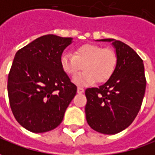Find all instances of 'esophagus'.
Masks as SVG:
<instances>
[{
	"instance_id": "1",
	"label": "esophagus",
	"mask_w": 155,
	"mask_h": 155,
	"mask_svg": "<svg viewBox=\"0 0 155 155\" xmlns=\"http://www.w3.org/2000/svg\"><path fill=\"white\" fill-rule=\"evenodd\" d=\"M77 92H78V94H83V93L84 92V89L83 88H81V87H78V90H77Z\"/></svg>"
}]
</instances>
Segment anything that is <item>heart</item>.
Returning <instances> with one entry per match:
<instances>
[{"label": "heart", "instance_id": "heart-1", "mask_svg": "<svg viewBox=\"0 0 155 155\" xmlns=\"http://www.w3.org/2000/svg\"><path fill=\"white\" fill-rule=\"evenodd\" d=\"M61 66L69 76L75 75L82 68L85 70L72 78L76 85L86 86L94 81L102 84L108 81L116 71L117 55L111 49L84 45L76 49L74 55L64 52L61 56Z\"/></svg>", "mask_w": 155, "mask_h": 155}]
</instances>
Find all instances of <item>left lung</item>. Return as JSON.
Returning <instances> with one entry per match:
<instances>
[{"mask_svg":"<svg viewBox=\"0 0 155 155\" xmlns=\"http://www.w3.org/2000/svg\"><path fill=\"white\" fill-rule=\"evenodd\" d=\"M97 41L111 43L117 66L106 83L86 89V120L96 132L112 135L129 127L140 110L146 88L144 66L139 55L123 42L114 39Z\"/></svg>","mask_w":155,"mask_h":155,"instance_id":"obj_1","label":"left lung"}]
</instances>
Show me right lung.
Masks as SVG:
<instances>
[{
    "mask_svg": "<svg viewBox=\"0 0 155 155\" xmlns=\"http://www.w3.org/2000/svg\"><path fill=\"white\" fill-rule=\"evenodd\" d=\"M72 39L44 35L15 55L7 82L10 106L18 122L32 133L58 127L76 95V85L61 66Z\"/></svg>",
    "mask_w": 155,
    "mask_h": 155,
    "instance_id": "1",
    "label": "right lung"
}]
</instances>
